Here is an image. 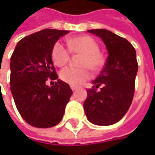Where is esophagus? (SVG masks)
Segmentation results:
<instances>
[{
    "label": "esophagus",
    "mask_w": 155,
    "mask_h": 155,
    "mask_svg": "<svg viewBox=\"0 0 155 155\" xmlns=\"http://www.w3.org/2000/svg\"><path fill=\"white\" fill-rule=\"evenodd\" d=\"M71 90H72V91H77V88H76V87H71Z\"/></svg>",
    "instance_id": "esophagus-1"
}]
</instances>
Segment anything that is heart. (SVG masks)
I'll return each mask as SVG.
<instances>
[{"instance_id": "1", "label": "heart", "mask_w": 155, "mask_h": 155, "mask_svg": "<svg viewBox=\"0 0 155 155\" xmlns=\"http://www.w3.org/2000/svg\"><path fill=\"white\" fill-rule=\"evenodd\" d=\"M69 49L61 42H57L51 51L54 64L61 67L68 62L71 51L82 54L79 64L81 67L68 66L61 70L59 77L61 80L72 86L79 85L91 78V70L97 71L103 67L104 55L99 51L97 42L91 36H80L67 40Z\"/></svg>"}]
</instances>
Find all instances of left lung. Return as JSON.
Returning a JSON list of instances; mask_svg holds the SVG:
<instances>
[{"mask_svg": "<svg viewBox=\"0 0 155 155\" xmlns=\"http://www.w3.org/2000/svg\"><path fill=\"white\" fill-rule=\"evenodd\" d=\"M101 38L108 51L105 66L87 90L84 109L87 119L99 126L119 122L129 109L138 71L136 51L126 39L106 29L88 30ZM101 87L99 91L95 88Z\"/></svg>", "mask_w": 155, "mask_h": 155, "instance_id": "left-lung-1", "label": "left lung"}]
</instances>
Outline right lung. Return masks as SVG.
<instances>
[{
	"instance_id": "add662e5",
	"label": "right lung",
	"mask_w": 155,
	"mask_h": 155,
	"mask_svg": "<svg viewBox=\"0 0 155 155\" xmlns=\"http://www.w3.org/2000/svg\"><path fill=\"white\" fill-rule=\"evenodd\" d=\"M69 31L44 29L22 39L10 58V90L21 117L33 127L51 128L62 120L72 91L58 79L51 51ZM47 77L57 80L48 87Z\"/></svg>"
}]
</instances>
